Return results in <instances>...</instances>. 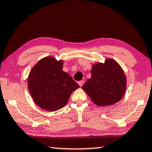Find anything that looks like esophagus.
<instances>
[{"label":"esophagus","instance_id":"1","mask_svg":"<svg viewBox=\"0 0 152 152\" xmlns=\"http://www.w3.org/2000/svg\"><path fill=\"white\" fill-rule=\"evenodd\" d=\"M83 83H84V81H82V80H81V81H78V84L80 85V86H81V87L82 86H83Z\"/></svg>","mask_w":152,"mask_h":152}]
</instances>
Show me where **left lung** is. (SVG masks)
<instances>
[{
	"mask_svg": "<svg viewBox=\"0 0 152 152\" xmlns=\"http://www.w3.org/2000/svg\"><path fill=\"white\" fill-rule=\"evenodd\" d=\"M127 80L124 70L115 60L105 59L104 63L92 66L91 78L82 86L91 101L99 106L115 104L126 91Z\"/></svg>",
	"mask_w": 152,
	"mask_h": 152,
	"instance_id": "left-lung-1",
	"label": "left lung"
}]
</instances>
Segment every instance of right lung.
Listing matches in <instances>:
<instances>
[{
  "mask_svg": "<svg viewBox=\"0 0 152 152\" xmlns=\"http://www.w3.org/2000/svg\"><path fill=\"white\" fill-rule=\"evenodd\" d=\"M63 60L47 56L31 70L28 89L35 103L42 109L54 112L62 108L72 92L80 88L69 73L63 71Z\"/></svg>",
  "mask_w": 152,
  "mask_h": 152,
  "instance_id": "add662e5",
  "label": "right lung"
}]
</instances>
